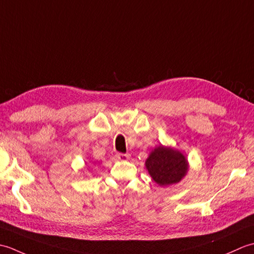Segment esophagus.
<instances>
[{
	"label": "esophagus",
	"instance_id": "esophagus-1",
	"mask_svg": "<svg viewBox=\"0 0 254 254\" xmlns=\"http://www.w3.org/2000/svg\"><path fill=\"white\" fill-rule=\"evenodd\" d=\"M117 158L121 161H126L127 159H130V154H123V153H118L117 154Z\"/></svg>",
	"mask_w": 254,
	"mask_h": 254
}]
</instances>
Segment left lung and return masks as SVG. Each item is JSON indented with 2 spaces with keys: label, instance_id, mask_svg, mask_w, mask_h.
<instances>
[{
  "label": "left lung",
  "instance_id": "1",
  "mask_svg": "<svg viewBox=\"0 0 254 254\" xmlns=\"http://www.w3.org/2000/svg\"><path fill=\"white\" fill-rule=\"evenodd\" d=\"M145 166L153 180L160 187L180 182L189 169L186 156L180 150L163 145L152 150L145 161Z\"/></svg>",
  "mask_w": 254,
  "mask_h": 254
}]
</instances>
